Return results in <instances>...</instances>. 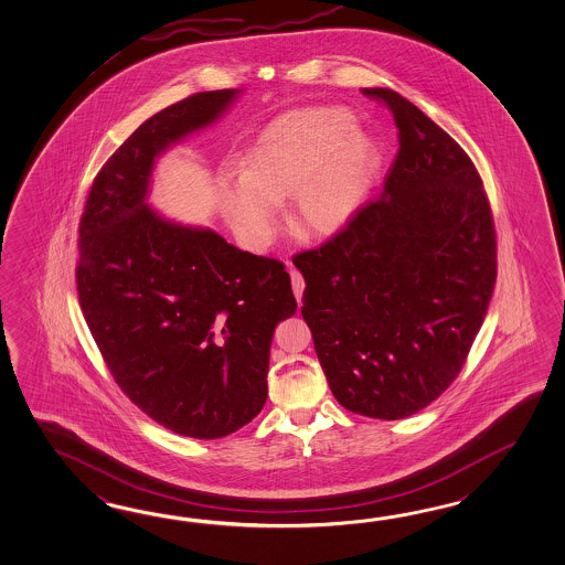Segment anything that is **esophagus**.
Returning a JSON list of instances; mask_svg holds the SVG:
<instances>
[{
    "mask_svg": "<svg viewBox=\"0 0 565 565\" xmlns=\"http://www.w3.org/2000/svg\"><path fill=\"white\" fill-rule=\"evenodd\" d=\"M289 276H291V288H294V296L298 303L301 301V291H303V277H301L298 269H289Z\"/></svg>",
    "mask_w": 565,
    "mask_h": 565,
    "instance_id": "1",
    "label": "esophagus"
}]
</instances>
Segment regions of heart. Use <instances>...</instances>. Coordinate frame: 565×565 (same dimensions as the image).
I'll use <instances>...</instances> for the list:
<instances>
[{
  "instance_id": "heart-1",
  "label": "heart",
  "mask_w": 565,
  "mask_h": 565,
  "mask_svg": "<svg viewBox=\"0 0 565 565\" xmlns=\"http://www.w3.org/2000/svg\"><path fill=\"white\" fill-rule=\"evenodd\" d=\"M375 143L342 109H301L277 117L255 139L241 178L218 182L221 204L238 237L265 247L277 204L294 194L291 221L303 235H334L363 204L375 174Z\"/></svg>"
}]
</instances>
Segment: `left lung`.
Segmentation results:
<instances>
[{
  "mask_svg": "<svg viewBox=\"0 0 565 565\" xmlns=\"http://www.w3.org/2000/svg\"><path fill=\"white\" fill-rule=\"evenodd\" d=\"M399 150L381 196L294 265L301 316L337 402L352 414L402 419L460 375L497 281L489 196L460 143L390 88Z\"/></svg>",
  "mask_w": 565,
  "mask_h": 565,
  "instance_id": "8db88e82",
  "label": "left lung"
}]
</instances>
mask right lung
<instances>
[{
  "label": "right lung",
  "mask_w": 565,
  "mask_h": 565,
  "mask_svg": "<svg viewBox=\"0 0 565 565\" xmlns=\"http://www.w3.org/2000/svg\"><path fill=\"white\" fill-rule=\"evenodd\" d=\"M235 88L194 93L129 136L95 175L78 223V303L109 373L186 438H225L267 399L274 330L296 312L286 265L146 204L153 158L209 126Z\"/></svg>",
  "instance_id": "right-lung-1"
}]
</instances>
